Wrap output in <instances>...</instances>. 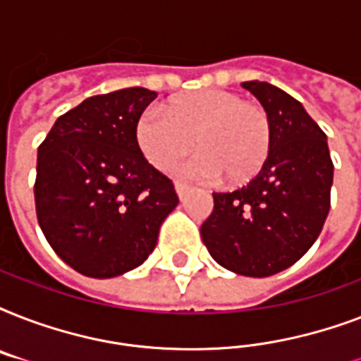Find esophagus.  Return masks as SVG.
<instances>
[{
  "label": "esophagus",
  "instance_id": "obj_1",
  "mask_svg": "<svg viewBox=\"0 0 361 361\" xmlns=\"http://www.w3.org/2000/svg\"><path fill=\"white\" fill-rule=\"evenodd\" d=\"M176 192H178V197L183 200L187 197V192H189V187L185 183H181V181H176Z\"/></svg>",
  "mask_w": 361,
  "mask_h": 361
}]
</instances>
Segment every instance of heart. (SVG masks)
I'll use <instances>...</instances> for the list:
<instances>
[{
    "label": "heart",
    "mask_w": 361,
    "mask_h": 361,
    "mask_svg": "<svg viewBox=\"0 0 361 361\" xmlns=\"http://www.w3.org/2000/svg\"><path fill=\"white\" fill-rule=\"evenodd\" d=\"M136 138L147 161L170 170L191 152L178 174L189 180L243 183L257 176L271 149L268 112L223 90H200L170 99L161 110H146L136 123Z\"/></svg>",
    "instance_id": "1"
}]
</instances>
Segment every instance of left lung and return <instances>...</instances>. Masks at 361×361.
Segmentation results:
<instances>
[{"instance_id":"8db88e82","label":"left lung","mask_w":361,"mask_h":361,"mask_svg":"<svg viewBox=\"0 0 361 361\" xmlns=\"http://www.w3.org/2000/svg\"><path fill=\"white\" fill-rule=\"evenodd\" d=\"M241 86L268 112L271 149L247 185L214 192L200 236L223 268L269 277L290 268L319 238L330 212L334 163L324 130L300 101L268 82Z\"/></svg>"}]
</instances>
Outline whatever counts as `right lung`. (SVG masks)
Returning a JSON list of instances; mask_svg holds the SVG:
<instances>
[{"instance_id":"add662e5","label":"right lung","mask_w":361,"mask_h":361,"mask_svg":"<svg viewBox=\"0 0 361 361\" xmlns=\"http://www.w3.org/2000/svg\"><path fill=\"white\" fill-rule=\"evenodd\" d=\"M155 97L146 87H125L86 99L59 116L39 146V226L78 274L109 279L138 268L180 202L136 140V123Z\"/></svg>"}]
</instances>
